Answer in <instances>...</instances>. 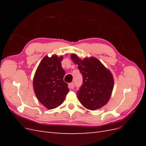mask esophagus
Here are the masks:
<instances>
[{
  "label": "esophagus",
  "instance_id": "1",
  "mask_svg": "<svg viewBox=\"0 0 146 146\" xmlns=\"http://www.w3.org/2000/svg\"><path fill=\"white\" fill-rule=\"evenodd\" d=\"M69 87L70 89H74V83H70L69 84Z\"/></svg>",
  "mask_w": 146,
  "mask_h": 146
}]
</instances>
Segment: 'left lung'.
<instances>
[{"mask_svg": "<svg viewBox=\"0 0 146 146\" xmlns=\"http://www.w3.org/2000/svg\"><path fill=\"white\" fill-rule=\"evenodd\" d=\"M71 59L78 64L83 77V83L77 92L82 105L91 110L99 109L108 102L114 86L111 73L94 57L79 59L75 54Z\"/></svg>", "mask_w": 146, "mask_h": 146, "instance_id": "8db88e82", "label": "left lung"}]
</instances>
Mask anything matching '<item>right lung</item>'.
I'll return each instance as SVG.
<instances>
[{
    "instance_id": "right-lung-1",
    "label": "right lung",
    "mask_w": 146,
    "mask_h": 146,
    "mask_svg": "<svg viewBox=\"0 0 146 146\" xmlns=\"http://www.w3.org/2000/svg\"><path fill=\"white\" fill-rule=\"evenodd\" d=\"M63 56H46L41 61L33 78V88L38 100L51 110L63 102L69 89L64 80V70L61 67Z\"/></svg>"
}]
</instances>
